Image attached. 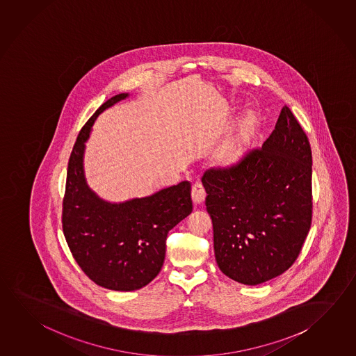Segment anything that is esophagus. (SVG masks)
Here are the masks:
<instances>
[{"instance_id":"obj_1","label":"esophagus","mask_w":356,"mask_h":356,"mask_svg":"<svg viewBox=\"0 0 356 356\" xmlns=\"http://www.w3.org/2000/svg\"><path fill=\"white\" fill-rule=\"evenodd\" d=\"M191 195H193V200L195 204H201L206 197L205 187H204L201 182H196L193 186V190H191Z\"/></svg>"}]
</instances>
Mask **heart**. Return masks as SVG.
Segmentation results:
<instances>
[{
  "mask_svg": "<svg viewBox=\"0 0 356 356\" xmlns=\"http://www.w3.org/2000/svg\"><path fill=\"white\" fill-rule=\"evenodd\" d=\"M254 130H255L254 116H251V115L245 116L237 126L234 136L230 138V141L227 143L226 147H225L226 155L229 157L236 156L237 154L243 150V146L248 144L252 138Z\"/></svg>",
  "mask_w": 356,
  "mask_h": 356,
  "instance_id": "obj_1",
  "label": "heart"
}]
</instances>
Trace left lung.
<instances>
[{
	"label": "left lung",
	"instance_id": "8db88e82",
	"mask_svg": "<svg viewBox=\"0 0 356 356\" xmlns=\"http://www.w3.org/2000/svg\"><path fill=\"white\" fill-rule=\"evenodd\" d=\"M312 156L305 132L285 105L262 147L202 176L218 268L259 285L298 259L312 218Z\"/></svg>",
	"mask_w": 356,
	"mask_h": 356
}]
</instances>
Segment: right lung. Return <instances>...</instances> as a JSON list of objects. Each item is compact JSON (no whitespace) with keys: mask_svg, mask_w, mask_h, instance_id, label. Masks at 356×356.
I'll return each mask as SVG.
<instances>
[{"mask_svg":"<svg viewBox=\"0 0 356 356\" xmlns=\"http://www.w3.org/2000/svg\"><path fill=\"white\" fill-rule=\"evenodd\" d=\"M116 95L83 125L70 156L63 202V230L71 254L95 284L132 291L146 286L163 268L169 231L193 211L191 184L182 181L147 197L111 204L88 186L85 143L95 120L124 100Z\"/></svg>","mask_w":356,"mask_h":356,"instance_id":"right-lung-1","label":"right lung"}]
</instances>
